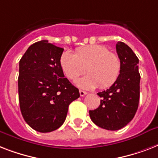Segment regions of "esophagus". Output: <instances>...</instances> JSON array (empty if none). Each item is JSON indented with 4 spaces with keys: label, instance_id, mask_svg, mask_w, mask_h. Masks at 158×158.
Listing matches in <instances>:
<instances>
[{
    "label": "esophagus",
    "instance_id": "1",
    "mask_svg": "<svg viewBox=\"0 0 158 158\" xmlns=\"http://www.w3.org/2000/svg\"><path fill=\"white\" fill-rule=\"evenodd\" d=\"M79 94H80V96L81 97H84V95H86L87 94V92L83 91V90H79Z\"/></svg>",
    "mask_w": 158,
    "mask_h": 158
}]
</instances>
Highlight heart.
I'll use <instances>...</instances> for the list:
<instances>
[{
    "instance_id": "1",
    "label": "heart",
    "mask_w": 158,
    "mask_h": 158,
    "mask_svg": "<svg viewBox=\"0 0 158 158\" xmlns=\"http://www.w3.org/2000/svg\"><path fill=\"white\" fill-rule=\"evenodd\" d=\"M60 64L65 76L74 80L85 71L89 74L77 79V86L93 89H106L115 83L120 70L116 54L103 45H90L77 48L75 54L65 51L60 57Z\"/></svg>"
}]
</instances>
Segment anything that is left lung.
I'll return each mask as SVG.
<instances>
[{
	"mask_svg": "<svg viewBox=\"0 0 158 158\" xmlns=\"http://www.w3.org/2000/svg\"><path fill=\"white\" fill-rule=\"evenodd\" d=\"M116 52L120 60V74L110 89L98 94L102 98L98 107L89 110L93 122L108 130H120L130 122L139 102V59L122 42L116 43Z\"/></svg>",
	"mask_w": 158,
	"mask_h": 158,
	"instance_id": "1",
	"label": "left lung"
}]
</instances>
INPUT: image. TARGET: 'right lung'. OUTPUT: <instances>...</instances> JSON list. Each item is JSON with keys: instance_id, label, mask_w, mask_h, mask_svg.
<instances>
[{"instance_id": "obj_1", "label": "right lung", "mask_w": 158, "mask_h": 158, "mask_svg": "<svg viewBox=\"0 0 158 158\" xmlns=\"http://www.w3.org/2000/svg\"><path fill=\"white\" fill-rule=\"evenodd\" d=\"M64 49L47 40L33 43L19 60V101L23 119L41 133L52 132L65 120L79 89L64 78L60 64Z\"/></svg>"}]
</instances>
